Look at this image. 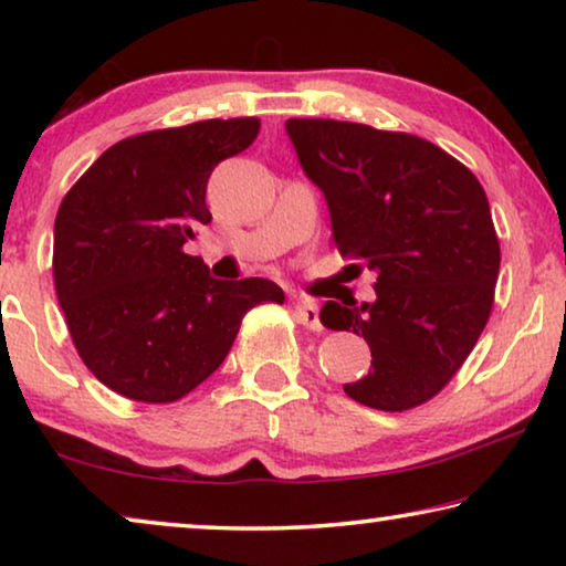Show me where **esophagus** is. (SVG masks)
<instances>
[{"mask_svg": "<svg viewBox=\"0 0 566 566\" xmlns=\"http://www.w3.org/2000/svg\"><path fill=\"white\" fill-rule=\"evenodd\" d=\"M294 317L300 324H304L306 329H319V306L312 300H296L294 302Z\"/></svg>", "mask_w": 566, "mask_h": 566, "instance_id": "34e87169", "label": "esophagus"}]
</instances>
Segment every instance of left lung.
Listing matches in <instances>:
<instances>
[{"mask_svg": "<svg viewBox=\"0 0 566 566\" xmlns=\"http://www.w3.org/2000/svg\"><path fill=\"white\" fill-rule=\"evenodd\" d=\"M304 175L324 191L332 242L377 272L375 302H327V329L367 339L371 369L344 385L381 411L424 405L490 319L500 239L479 179L432 142L337 119H286ZM357 266V264H354Z\"/></svg>", "mask_w": 566, "mask_h": 566, "instance_id": "obj_1", "label": "left lung"}]
</instances>
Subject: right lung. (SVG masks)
Segmentation results:
<instances>
[{
  "instance_id": "right-lung-1",
  "label": "right lung",
  "mask_w": 566,
  "mask_h": 566,
  "mask_svg": "<svg viewBox=\"0 0 566 566\" xmlns=\"http://www.w3.org/2000/svg\"><path fill=\"white\" fill-rule=\"evenodd\" d=\"M260 119H205L109 147L54 219V290L82 361L117 395L169 405L219 369L244 314L284 302L262 276L219 282L185 254L212 222L207 181Z\"/></svg>"
}]
</instances>
